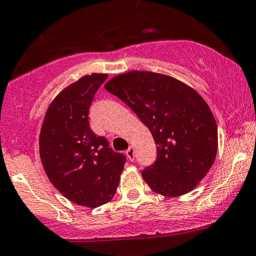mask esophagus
I'll list each match as a JSON object with an SVG mask.
<instances>
[{
	"instance_id": "34e87169",
	"label": "esophagus",
	"mask_w": 256,
	"mask_h": 256,
	"mask_svg": "<svg viewBox=\"0 0 256 256\" xmlns=\"http://www.w3.org/2000/svg\"><path fill=\"white\" fill-rule=\"evenodd\" d=\"M126 155H128V158H130L131 161H134V146H128V150H126Z\"/></svg>"
}]
</instances>
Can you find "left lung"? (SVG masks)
<instances>
[{
    "label": "left lung",
    "instance_id": "obj_1",
    "mask_svg": "<svg viewBox=\"0 0 256 256\" xmlns=\"http://www.w3.org/2000/svg\"><path fill=\"white\" fill-rule=\"evenodd\" d=\"M104 89L124 101L152 132L158 156L142 177L167 198L192 192L207 174L218 149V126L201 95L178 79L130 71Z\"/></svg>",
    "mask_w": 256,
    "mask_h": 256
}]
</instances>
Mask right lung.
<instances>
[{"mask_svg":"<svg viewBox=\"0 0 256 256\" xmlns=\"http://www.w3.org/2000/svg\"><path fill=\"white\" fill-rule=\"evenodd\" d=\"M107 77L92 73L64 88L49 106L40 134L49 180L70 201L90 208L113 198L126 161L90 128V104Z\"/></svg>","mask_w":256,"mask_h":256,"instance_id":"1","label":"right lung"}]
</instances>
